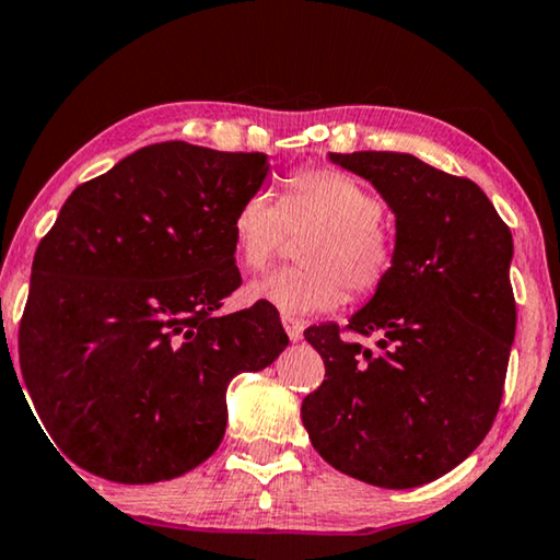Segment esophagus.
<instances>
[{"mask_svg": "<svg viewBox=\"0 0 560 560\" xmlns=\"http://www.w3.org/2000/svg\"><path fill=\"white\" fill-rule=\"evenodd\" d=\"M281 324H283V328H287V336H289L291 341H299L301 336H304V322H301V318L283 314L281 316Z\"/></svg>", "mask_w": 560, "mask_h": 560, "instance_id": "34e87169", "label": "esophagus"}]
</instances>
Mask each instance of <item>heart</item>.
Listing matches in <instances>:
<instances>
[{
    "label": "heart",
    "mask_w": 560,
    "mask_h": 560,
    "mask_svg": "<svg viewBox=\"0 0 560 560\" xmlns=\"http://www.w3.org/2000/svg\"><path fill=\"white\" fill-rule=\"evenodd\" d=\"M384 201L357 176L328 166H304L283 179V191H252L242 199L232 236L238 264L264 271L287 248L289 234H306L294 269L273 271L248 287V299L283 314L328 312L346 299H369L394 269Z\"/></svg>",
    "instance_id": "heart-1"
}]
</instances>
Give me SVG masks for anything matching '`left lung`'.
<instances>
[{"label":"left lung","mask_w":560,"mask_h":560,"mask_svg":"<svg viewBox=\"0 0 560 560\" xmlns=\"http://www.w3.org/2000/svg\"><path fill=\"white\" fill-rule=\"evenodd\" d=\"M396 214L394 269L346 326H308L322 386L301 404L326 464L381 488L448 474L491 431L516 334L511 229L466 176L396 152L331 154ZM353 335H378L371 352Z\"/></svg>","instance_id":"1"}]
</instances>
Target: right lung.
Wrapping results in <instances>:
<instances>
[{
    "instance_id": "add662e5",
    "label": "right lung",
    "mask_w": 560,
    "mask_h": 560,
    "mask_svg": "<svg viewBox=\"0 0 560 560\" xmlns=\"http://www.w3.org/2000/svg\"><path fill=\"white\" fill-rule=\"evenodd\" d=\"M261 152L162 141L79 184L32 264L20 363L57 446L117 483L168 481L226 431V386L289 336L271 304L221 316L242 287L232 219Z\"/></svg>"
}]
</instances>
